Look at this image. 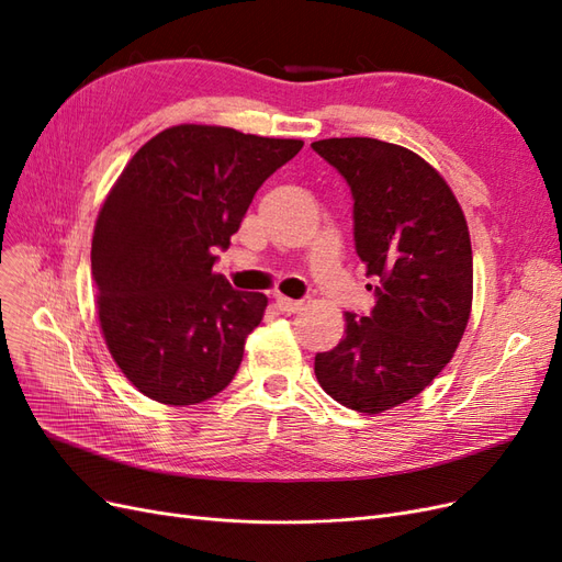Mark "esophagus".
<instances>
[{
    "label": "esophagus",
    "mask_w": 562,
    "mask_h": 562,
    "mask_svg": "<svg viewBox=\"0 0 562 562\" xmlns=\"http://www.w3.org/2000/svg\"><path fill=\"white\" fill-rule=\"evenodd\" d=\"M277 307L283 312V314H295L302 310V302H295L291 297H283V295H277Z\"/></svg>",
    "instance_id": "obj_1"
}]
</instances>
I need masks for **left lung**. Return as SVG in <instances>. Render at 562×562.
Segmentation results:
<instances>
[{
    "label": "left lung",
    "instance_id": "1",
    "mask_svg": "<svg viewBox=\"0 0 562 562\" xmlns=\"http://www.w3.org/2000/svg\"><path fill=\"white\" fill-rule=\"evenodd\" d=\"M353 196V241L375 277V307L345 314L339 345L316 353L337 403L378 415L415 398L462 342L473 300L467 217L448 182L415 151L375 138L312 143Z\"/></svg>",
    "mask_w": 562,
    "mask_h": 562
}]
</instances>
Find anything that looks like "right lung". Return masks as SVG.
I'll return each mask as SVG.
<instances>
[{
	"label": "right lung",
	"mask_w": 562,
	"mask_h": 562,
	"mask_svg": "<svg viewBox=\"0 0 562 562\" xmlns=\"http://www.w3.org/2000/svg\"><path fill=\"white\" fill-rule=\"evenodd\" d=\"M302 140L180 124L147 140L98 213L91 274L98 321L126 380L164 405L220 394L267 310L215 274L260 184Z\"/></svg>",
	"instance_id": "add662e5"
}]
</instances>
